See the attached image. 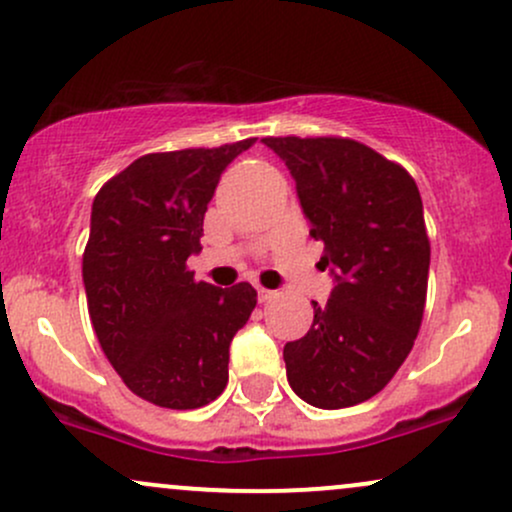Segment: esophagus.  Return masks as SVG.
Masks as SVG:
<instances>
[{"label":"esophagus","instance_id":"34e87169","mask_svg":"<svg viewBox=\"0 0 512 512\" xmlns=\"http://www.w3.org/2000/svg\"><path fill=\"white\" fill-rule=\"evenodd\" d=\"M274 296H276V291H272V289H264V286H257V298H260V303L272 301Z\"/></svg>","mask_w":512,"mask_h":512}]
</instances>
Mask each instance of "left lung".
<instances>
[{"label": "left lung", "instance_id": "obj_1", "mask_svg": "<svg viewBox=\"0 0 512 512\" xmlns=\"http://www.w3.org/2000/svg\"><path fill=\"white\" fill-rule=\"evenodd\" d=\"M296 180L310 236L332 267L327 305L284 346L286 378L317 409L378 395L409 356L424 320L428 243L419 187L399 163L344 137H264Z\"/></svg>", "mask_w": 512, "mask_h": 512}]
</instances>
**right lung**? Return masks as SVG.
I'll list each match as a JSON object with an SVG mask.
<instances>
[{
  "instance_id": "add662e5",
  "label": "right lung",
  "mask_w": 512,
  "mask_h": 512,
  "mask_svg": "<svg viewBox=\"0 0 512 512\" xmlns=\"http://www.w3.org/2000/svg\"><path fill=\"white\" fill-rule=\"evenodd\" d=\"M252 144L146 154L93 199L88 317L122 383L156 407L197 409L221 395L228 346L257 305L248 281L219 289L187 269L221 173Z\"/></svg>"
}]
</instances>
